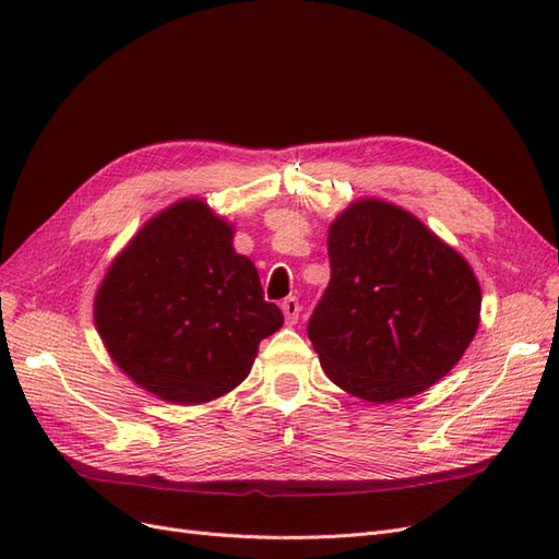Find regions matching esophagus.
<instances>
[{"label": "esophagus", "mask_w": 559, "mask_h": 559, "mask_svg": "<svg viewBox=\"0 0 559 559\" xmlns=\"http://www.w3.org/2000/svg\"><path fill=\"white\" fill-rule=\"evenodd\" d=\"M282 312H284L286 324L294 326L296 321H298V314H300V302H298V298H294V296L284 298V300H282Z\"/></svg>", "instance_id": "obj_1"}]
</instances>
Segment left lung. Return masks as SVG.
Segmentation results:
<instances>
[{
	"mask_svg": "<svg viewBox=\"0 0 559 559\" xmlns=\"http://www.w3.org/2000/svg\"><path fill=\"white\" fill-rule=\"evenodd\" d=\"M326 245L331 282L308 335L329 380L394 403L445 378L480 324V284L462 253L378 198L337 214Z\"/></svg>",
	"mask_w": 559,
	"mask_h": 559,
	"instance_id": "obj_1",
	"label": "left lung"
}]
</instances>
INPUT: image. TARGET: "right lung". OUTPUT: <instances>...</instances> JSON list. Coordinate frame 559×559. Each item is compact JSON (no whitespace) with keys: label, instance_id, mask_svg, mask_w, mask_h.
<instances>
[{"label":"right lung","instance_id":"add662e5","mask_svg":"<svg viewBox=\"0 0 559 559\" xmlns=\"http://www.w3.org/2000/svg\"><path fill=\"white\" fill-rule=\"evenodd\" d=\"M235 226L183 198L138 230L99 282L93 317L114 364L144 392L200 405L233 392L284 314L263 300Z\"/></svg>","mask_w":559,"mask_h":559}]
</instances>
